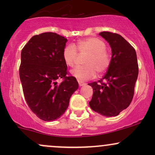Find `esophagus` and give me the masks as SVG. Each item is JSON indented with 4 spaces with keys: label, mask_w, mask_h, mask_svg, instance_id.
Wrapping results in <instances>:
<instances>
[{
    "label": "esophagus",
    "mask_w": 155,
    "mask_h": 155,
    "mask_svg": "<svg viewBox=\"0 0 155 155\" xmlns=\"http://www.w3.org/2000/svg\"><path fill=\"white\" fill-rule=\"evenodd\" d=\"M79 85L80 87H82V86H84V85H85V83L81 82V81H79Z\"/></svg>",
    "instance_id": "obj_1"
}]
</instances>
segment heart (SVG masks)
<instances>
[{
  "label": "heart",
  "mask_w": 155,
  "mask_h": 155,
  "mask_svg": "<svg viewBox=\"0 0 155 155\" xmlns=\"http://www.w3.org/2000/svg\"><path fill=\"white\" fill-rule=\"evenodd\" d=\"M106 44L101 39L89 37L78 41L76 44H68L63 50V58L68 67L75 65L80 54H87L84 60V66H78L72 70L71 74L79 81H87L94 78L96 71L104 74L111 64V54L106 49Z\"/></svg>",
  "instance_id": "heart-1"
}]
</instances>
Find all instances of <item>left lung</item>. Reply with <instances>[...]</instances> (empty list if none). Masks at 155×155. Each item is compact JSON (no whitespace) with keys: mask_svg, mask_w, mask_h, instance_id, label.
<instances>
[{"mask_svg":"<svg viewBox=\"0 0 155 155\" xmlns=\"http://www.w3.org/2000/svg\"><path fill=\"white\" fill-rule=\"evenodd\" d=\"M111 48L107 73L98 81L88 84L93 90L90 108L105 117H116L130 104L138 75L135 49L117 33H99Z\"/></svg>","mask_w":155,"mask_h":155,"instance_id":"obj_1","label":"left lung"}]
</instances>
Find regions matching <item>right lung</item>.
Instances as JSON below:
<instances>
[{
    "instance_id": "right-lung-1",
    "label": "right lung",
    "mask_w": 155,
    "mask_h": 155,
    "mask_svg": "<svg viewBox=\"0 0 155 155\" xmlns=\"http://www.w3.org/2000/svg\"><path fill=\"white\" fill-rule=\"evenodd\" d=\"M67 38L48 32L30 39L21 52L19 78L28 106L38 118L54 121L68 107L69 101L79 84L67 76L63 50ZM64 81L58 84L56 80Z\"/></svg>"
}]
</instances>
